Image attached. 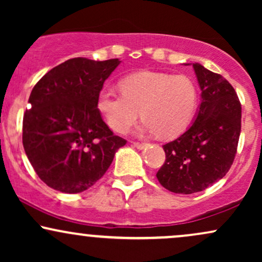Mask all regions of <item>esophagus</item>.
Masks as SVG:
<instances>
[{
    "mask_svg": "<svg viewBox=\"0 0 262 262\" xmlns=\"http://www.w3.org/2000/svg\"><path fill=\"white\" fill-rule=\"evenodd\" d=\"M133 146H134V148L141 150V149L146 148V146H148V144H146V143H138V141H134Z\"/></svg>",
    "mask_w": 262,
    "mask_h": 262,
    "instance_id": "esophagus-1",
    "label": "esophagus"
}]
</instances>
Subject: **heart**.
<instances>
[{"mask_svg": "<svg viewBox=\"0 0 262 262\" xmlns=\"http://www.w3.org/2000/svg\"><path fill=\"white\" fill-rule=\"evenodd\" d=\"M119 86L122 92L102 90L97 97V110L118 133L127 132L141 111L146 132L160 139H175L196 113L197 86L185 75L139 71L123 77Z\"/></svg>", "mask_w": 262, "mask_h": 262, "instance_id": "b5f03b06", "label": "heart"}]
</instances>
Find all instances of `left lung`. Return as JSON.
<instances>
[{
    "label": "left lung",
    "instance_id": "1",
    "mask_svg": "<svg viewBox=\"0 0 262 262\" xmlns=\"http://www.w3.org/2000/svg\"><path fill=\"white\" fill-rule=\"evenodd\" d=\"M201 104L193 124L165 144L166 160L156 173L173 193L191 194L223 179L233 165L242 130V104L222 75L193 64Z\"/></svg>",
    "mask_w": 262,
    "mask_h": 262
}]
</instances>
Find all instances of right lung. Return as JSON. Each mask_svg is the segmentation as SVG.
Listing matches in <instances>:
<instances>
[{
  "instance_id": "1",
  "label": "right lung",
  "mask_w": 262,
  "mask_h": 262,
  "mask_svg": "<svg viewBox=\"0 0 262 262\" xmlns=\"http://www.w3.org/2000/svg\"><path fill=\"white\" fill-rule=\"evenodd\" d=\"M121 61L66 60L33 87L23 117V146L39 179L64 193H79L106 173L127 140L114 135L97 97Z\"/></svg>"
}]
</instances>
